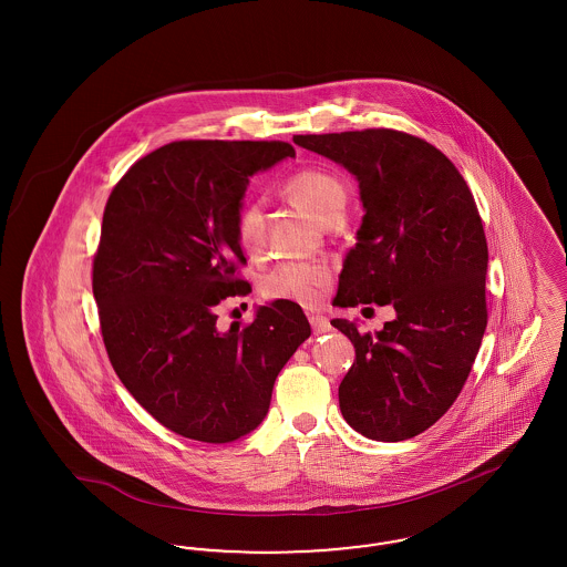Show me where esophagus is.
I'll return each mask as SVG.
<instances>
[{"instance_id":"obj_1","label":"esophagus","mask_w":567,"mask_h":567,"mask_svg":"<svg viewBox=\"0 0 567 567\" xmlns=\"http://www.w3.org/2000/svg\"><path fill=\"white\" fill-rule=\"evenodd\" d=\"M308 319H310V324H312V331H315V336H321V333L331 331V323H329L324 317H321V315H310Z\"/></svg>"}]
</instances>
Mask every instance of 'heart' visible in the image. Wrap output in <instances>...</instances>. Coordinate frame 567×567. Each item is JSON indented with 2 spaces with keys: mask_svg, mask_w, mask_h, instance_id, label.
I'll return each mask as SVG.
<instances>
[{
  "mask_svg": "<svg viewBox=\"0 0 567 567\" xmlns=\"http://www.w3.org/2000/svg\"><path fill=\"white\" fill-rule=\"evenodd\" d=\"M287 190L301 210L321 223L342 216L349 199L347 185L324 169L297 172L289 178ZM236 231L246 250L255 252L259 248V208L255 204H246L240 210ZM329 266L319 259L280 261L261 278V293L268 299L315 303L329 282Z\"/></svg>",
  "mask_w": 567,
  "mask_h": 567,
  "instance_id": "obj_1",
  "label": "heart"
}]
</instances>
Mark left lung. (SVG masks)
Instances as JSON below:
<instances>
[{"label":"left lung","mask_w":567,"mask_h":567,"mask_svg":"<svg viewBox=\"0 0 567 567\" xmlns=\"http://www.w3.org/2000/svg\"><path fill=\"white\" fill-rule=\"evenodd\" d=\"M293 142L359 183L365 215L333 303L395 310L374 336L347 319L331 321L354 347L338 389L342 416L370 440L414 437L457 400L485 336L488 250L474 195L444 153L404 132Z\"/></svg>","instance_id":"1"}]
</instances>
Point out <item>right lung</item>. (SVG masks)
Segmentation results:
<instances>
[{
  "instance_id": "right-lung-1",
  "label": "right lung",
  "mask_w": 567,
  "mask_h": 567,
  "mask_svg": "<svg viewBox=\"0 0 567 567\" xmlns=\"http://www.w3.org/2000/svg\"><path fill=\"white\" fill-rule=\"evenodd\" d=\"M296 157L287 142H172L112 189L93 296L110 363L148 414L190 440L225 444L259 427L278 372L308 340L296 301L216 327L223 299L248 296L238 215L248 178Z\"/></svg>"
}]
</instances>
